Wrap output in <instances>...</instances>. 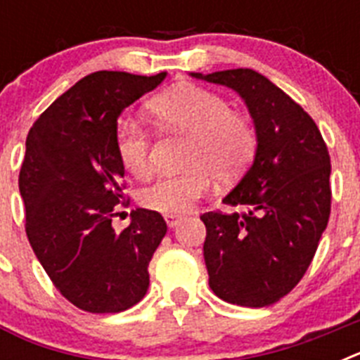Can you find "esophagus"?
<instances>
[{"mask_svg":"<svg viewBox=\"0 0 360 360\" xmlns=\"http://www.w3.org/2000/svg\"><path fill=\"white\" fill-rule=\"evenodd\" d=\"M178 221H180V216L178 214H165V224H167V227L169 229L176 227Z\"/></svg>","mask_w":360,"mask_h":360,"instance_id":"esophagus-1","label":"esophagus"}]
</instances>
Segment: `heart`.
I'll list each match as a JSON object with an SVG mask.
<instances>
[{"mask_svg": "<svg viewBox=\"0 0 360 360\" xmlns=\"http://www.w3.org/2000/svg\"><path fill=\"white\" fill-rule=\"evenodd\" d=\"M151 115L165 129L191 136L187 173L157 178L141 193L146 209L162 214H180L207 193L211 174L219 182L240 176L257 149L256 129L247 117L231 111L221 95L202 86L180 84L149 103ZM148 131L139 120L124 117L115 126L117 157L133 176L151 169Z\"/></svg>", "mask_w": 360, "mask_h": 360, "instance_id": "1", "label": "heart"}]
</instances>
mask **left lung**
Here are the masks:
<instances>
[{
    "mask_svg": "<svg viewBox=\"0 0 360 360\" xmlns=\"http://www.w3.org/2000/svg\"><path fill=\"white\" fill-rule=\"evenodd\" d=\"M191 75L236 91L257 136L250 169L224 198L245 211L200 216L207 229L209 287L227 303L269 307L301 281L328 225V148L307 111L262 73L236 68Z\"/></svg>",
    "mask_w": 360,
    "mask_h": 360,
    "instance_id": "left-lung-1",
    "label": "left lung"
}]
</instances>
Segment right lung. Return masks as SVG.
<instances>
[{
  "mask_svg": "<svg viewBox=\"0 0 360 360\" xmlns=\"http://www.w3.org/2000/svg\"><path fill=\"white\" fill-rule=\"evenodd\" d=\"M167 73L95 72L56 98L34 122L19 171L25 231L56 288L91 314L128 310L146 295L148 266L167 232L160 212L135 209L117 232L124 200L117 119Z\"/></svg>",
  "mask_w": 360,
  "mask_h": 360,
  "instance_id": "1",
  "label": "right lung"
}]
</instances>
